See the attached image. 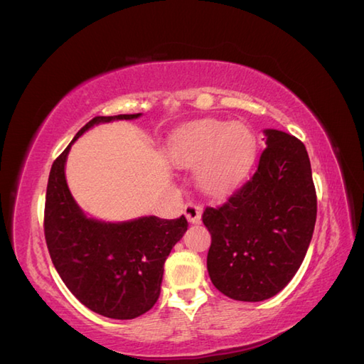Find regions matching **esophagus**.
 Returning <instances> with one entry per match:
<instances>
[{
    "mask_svg": "<svg viewBox=\"0 0 364 364\" xmlns=\"http://www.w3.org/2000/svg\"><path fill=\"white\" fill-rule=\"evenodd\" d=\"M183 213L190 223H199V220H201V205L195 203H187L183 207Z\"/></svg>",
    "mask_w": 364,
    "mask_h": 364,
    "instance_id": "34e87169",
    "label": "esophagus"
}]
</instances>
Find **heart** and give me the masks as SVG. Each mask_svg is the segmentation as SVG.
Listing matches in <instances>:
<instances>
[{"label": "heart", "mask_w": 364, "mask_h": 364, "mask_svg": "<svg viewBox=\"0 0 364 364\" xmlns=\"http://www.w3.org/2000/svg\"><path fill=\"white\" fill-rule=\"evenodd\" d=\"M256 136L248 125L203 119L185 125L169 143V157L179 166H196V181L207 195H225L250 173Z\"/></svg>", "instance_id": "heart-1"}]
</instances>
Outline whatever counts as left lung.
<instances>
[{"instance_id":"1","label":"left lung","mask_w":364,"mask_h":364,"mask_svg":"<svg viewBox=\"0 0 364 364\" xmlns=\"http://www.w3.org/2000/svg\"><path fill=\"white\" fill-rule=\"evenodd\" d=\"M264 133L267 147L253 177L203 213L212 235L209 277L221 294L240 301L283 291L306 256L317 215L305 144L279 130Z\"/></svg>"}]
</instances>
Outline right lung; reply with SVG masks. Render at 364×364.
<instances>
[{"label": "right lung", "instance_id": "1", "mask_svg": "<svg viewBox=\"0 0 364 364\" xmlns=\"http://www.w3.org/2000/svg\"><path fill=\"white\" fill-rule=\"evenodd\" d=\"M139 116L89 121L51 165L43 212L48 253L64 284L86 308L119 321L144 314L157 303L163 265L187 231V218L141 217L122 223L87 218L70 195L64 166L70 146L92 125Z\"/></svg>", "mask_w": 364, "mask_h": 364}]
</instances>
